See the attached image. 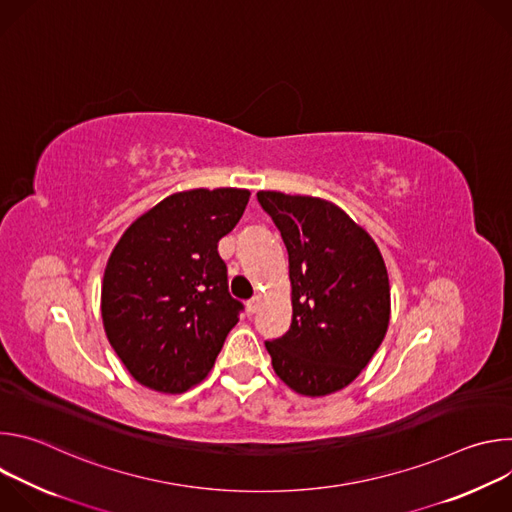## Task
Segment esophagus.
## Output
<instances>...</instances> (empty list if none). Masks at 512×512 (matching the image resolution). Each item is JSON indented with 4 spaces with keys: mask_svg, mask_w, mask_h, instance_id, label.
<instances>
[{
    "mask_svg": "<svg viewBox=\"0 0 512 512\" xmlns=\"http://www.w3.org/2000/svg\"><path fill=\"white\" fill-rule=\"evenodd\" d=\"M259 306H261V298H259V296H255L253 300H249V302H247V312H249V314H255V312L259 310Z\"/></svg>",
    "mask_w": 512,
    "mask_h": 512,
    "instance_id": "esophagus-1",
    "label": "esophagus"
}]
</instances>
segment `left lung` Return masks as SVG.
<instances>
[{
    "instance_id": "obj_1",
    "label": "left lung",
    "mask_w": 512,
    "mask_h": 512,
    "mask_svg": "<svg viewBox=\"0 0 512 512\" xmlns=\"http://www.w3.org/2000/svg\"><path fill=\"white\" fill-rule=\"evenodd\" d=\"M289 257L291 326L265 342L275 375L300 395L324 397L350 385L381 346L391 285L373 237L334 202L257 192Z\"/></svg>"
}]
</instances>
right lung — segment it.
Listing matches in <instances>:
<instances>
[{
    "label": "right lung",
    "instance_id": "add662e5",
    "mask_svg": "<svg viewBox=\"0 0 512 512\" xmlns=\"http://www.w3.org/2000/svg\"><path fill=\"white\" fill-rule=\"evenodd\" d=\"M251 192L194 188L170 194L129 225L103 275L101 316L129 375L184 393L214 367L243 304L233 300L216 247Z\"/></svg>",
    "mask_w": 512,
    "mask_h": 512
}]
</instances>
